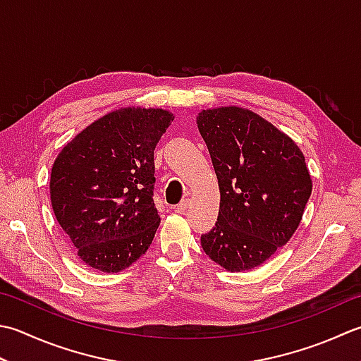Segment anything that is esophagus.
Returning <instances> with one entry per match:
<instances>
[{"label": "esophagus", "mask_w": 361, "mask_h": 361, "mask_svg": "<svg viewBox=\"0 0 361 361\" xmlns=\"http://www.w3.org/2000/svg\"><path fill=\"white\" fill-rule=\"evenodd\" d=\"M189 204H190L189 199L181 200L178 204H176V211H180V213H185V211L189 208Z\"/></svg>", "instance_id": "esophagus-1"}]
</instances>
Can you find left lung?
<instances>
[{
  "mask_svg": "<svg viewBox=\"0 0 361 361\" xmlns=\"http://www.w3.org/2000/svg\"><path fill=\"white\" fill-rule=\"evenodd\" d=\"M197 125L221 190L217 222L202 247L227 271L253 269L299 227L312 195L305 158L286 134L236 106L203 111Z\"/></svg>",
  "mask_w": 361,
  "mask_h": 361,
  "instance_id": "left-lung-1",
  "label": "left lung"
}]
</instances>
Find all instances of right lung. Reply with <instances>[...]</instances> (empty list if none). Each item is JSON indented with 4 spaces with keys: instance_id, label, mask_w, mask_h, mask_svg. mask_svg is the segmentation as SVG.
Returning a JSON list of instances; mask_svg holds the SVG:
<instances>
[{
    "instance_id": "obj_1",
    "label": "right lung",
    "mask_w": 361,
    "mask_h": 361,
    "mask_svg": "<svg viewBox=\"0 0 361 361\" xmlns=\"http://www.w3.org/2000/svg\"><path fill=\"white\" fill-rule=\"evenodd\" d=\"M172 120L162 109L109 112L56 158L49 180L54 216L94 269L118 272L150 247L161 222L153 153Z\"/></svg>"
}]
</instances>
